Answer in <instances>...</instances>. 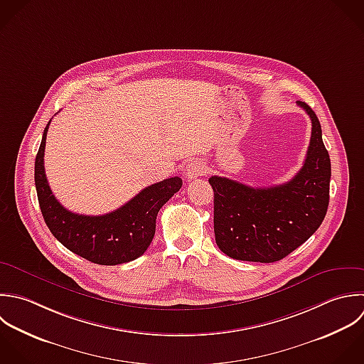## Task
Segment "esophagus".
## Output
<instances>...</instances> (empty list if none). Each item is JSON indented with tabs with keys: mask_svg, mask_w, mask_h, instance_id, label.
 <instances>
[{
	"mask_svg": "<svg viewBox=\"0 0 364 364\" xmlns=\"http://www.w3.org/2000/svg\"><path fill=\"white\" fill-rule=\"evenodd\" d=\"M207 173V167L205 164L201 161V160H193L188 166H187V170H186V177L188 180H193V178H197L200 176H204Z\"/></svg>",
	"mask_w": 364,
	"mask_h": 364,
	"instance_id": "1",
	"label": "esophagus"
}]
</instances>
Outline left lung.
<instances>
[{
	"label": "left lung",
	"mask_w": 364,
	"mask_h": 364,
	"mask_svg": "<svg viewBox=\"0 0 364 364\" xmlns=\"http://www.w3.org/2000/svg\"><path fill=\"white\" fill-rule=\"evenodd\" d=\"M312 120L306 159L285 184L254 188L231 178L213 176L214 234L218 248L230 258L250 262L281 261L321 227L329 205L331 159L322 127L305 102H296Z\"/></svg>",
	"instance_id": "8db88e82"
}]
</instances>
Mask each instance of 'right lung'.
Returning <instances> with one entry per match:
<instances>
[{
  "mask_svg": "<svg viewBox=\"0 0 364 364\" xmlns=\"http://www.w3.org/2000/svg\"><path fill=\"white\" fill-rule=\"evenodd\" d=\"M48 122L35 159V187L42 217L53 237L73 254L99 265H119L141 257L153 241L160 208L181 188L170 177L141 190L120 208L105 215L75 214L52 194L43 167Z\"/></svg>",
  "mask_w": 364,
  "mask_h": 364,
  "instance_id": "add662e5",
  "label": "right lung"
}]
</instances>
